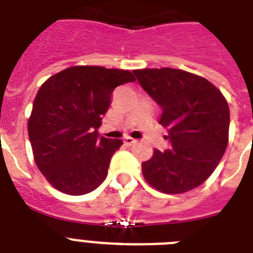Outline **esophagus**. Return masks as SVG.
<instances>
[{
  "instance_id": "34e87169",
  "label": "esophagus",
  "mask_w": 253,
  "mask_h": 253,
  "mask_svg": "<svg viewBox=\"0 0 253 253\" xmlns=\"http://www.w3.org/2000/svg\"><path fill=\"white\" fill-rule=\"evenodd\" d=\"M123 142H125V144H126V146H132V144H135V143H136V140H135L134 138H131V136H126V138L123 139Z\"/></svg>"
}]
</instances>
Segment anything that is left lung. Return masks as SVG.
Here are the masks:
<instances>
[{"mask_svg":"<svg viewBox=\"0 0 253 253\" xmlns=\"http://www.w3.org/2000/svg\"><path fill=\"white\" fill-rule=\"evenodd\" d=\"M139 84L163 109L159 123L168 128V150H155L142 163L146 181L167 194L200 186L219 164L228 143L230 109L206 79L181 69H136Z\"/></svg>","mask_w":253,"mask_h":253,"instance_id":"1","label":"left lung"}]
</instances>
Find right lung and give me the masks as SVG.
Returning a JSON list of instances; mask_svg holds the SVG:
<instances>
[{
  "mask_svg": "<svg viewBox=\"0 0 253 253\" xmlns=\"http://www.w3.org/2000/svg\"><path fill=\"white\" fill-rule=\"evenodd\" d=\"M134 81L130 71L77 65L42 85L27 130L34 160L53 188L83 196L102 184L122 140L99 136L101 119L115 87Z\"/></svg>",
  "mask_w": 253,
  "mask_h": 253,
  "instance_id": "1",
  "label": "right lung"
}]
</instances>
